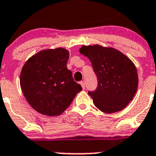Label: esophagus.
I'll return each instance as SVG.
<instances>
[{"label":"esophagus","instance_id":"esophagus-1","mask_svg":"<svg viewBox=\"0 0 156 156\" xmlns=\"http://www.w3.org/2000/svg\"><path fill=\"white\" fill-rule=\"evenodd\" d=\"M80 85H81V88H83V89H85V82L84 81H81V82H80Z\"/></svg>","mask_w":156,"mask_h":156}]
</instances>
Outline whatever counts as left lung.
Here are the masks:
<instances>
[{
  "label": "left lung",
  "mask_w": 156,
  "mask_h": 156,
  "mask_svg": "<svg viewBox=\"0 0 156 156\" xmlns=\"http://www.w3.org/2000/svg\"><path fill=\"white\" fill-rule=\"evenodd\" d=\"M80 54L91 61L98 79L95 92H89L99 110L113 113L129 104L138 86V75L132 61L113 47L95 44L82 46Z\"/></svg>",
  "instance_id": "obj_1"
}]
</instances>
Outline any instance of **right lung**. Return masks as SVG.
<instances>
[{
  "instance_id": "1",
  "label": "right lung",
  "mask_w": 156,
  "mask_h": 156,
  "mask_svg": "<svg viewBox=\"0 0 156 156\" xmlns=\"http://www.w3.org/2000/svg\"><path fill=\"white\" fill-rule=\"evenodd\" d=\"M69 51L45 49L28 59L20 74V86L29 104L39 113L61 115L82 89L67 68Z\"/></svg>"
}]
</instances>
